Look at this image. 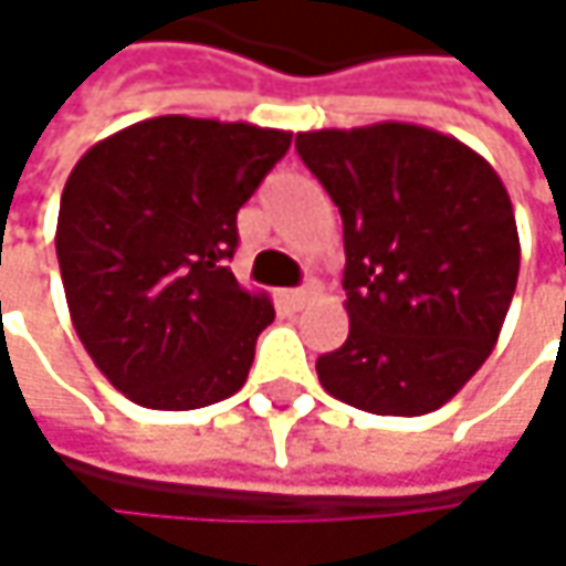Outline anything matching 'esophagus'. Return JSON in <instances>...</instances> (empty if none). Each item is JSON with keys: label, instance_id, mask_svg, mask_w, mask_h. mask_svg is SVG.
<instances>
[{"label": "esophagus", "instance_id": "obj_1", "mask_svg": "<svg viewBox=\"0 0 566 566\" xmlns=\"http://www.w3.org/2000/svg\"><path fill=\"white\" fill-rule=\"evenodd\" d=\"M317 294H321V284L307 282L304 287H294V291H287L284 297H287V304H291V307H304V304H307L311 297H317Z\"/></svg>", "mask_w": 566, "mask_h": 566}]
</instances>
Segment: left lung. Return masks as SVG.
<instances>
[{
	"mask_svg": "<svg viewBox=\"0 0 566 566\" xmlns=\"http://www.w3.org/2000/svg\"><path fill=\"white\" fill-rule=\"evenodd\" d=\"M344 219L350 334L317 357L347 406L422 416L489 360L517 284L509 189L485 157L419 124L294 137Z\"/></svg>",
	"mask_w": 566,
	"mask_h": 566,
	"instance_id": "1",
	"label": "left lung"
}]
</instances>
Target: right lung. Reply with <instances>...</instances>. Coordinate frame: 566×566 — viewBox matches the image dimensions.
<instances>
[{"label":"right lung","mask_w":566,"mask_h":566,"mask_svg":"<svg viewBox=\"0 0 566 566\" xmlns=\"http://www.w3.org/2000/svg\"><path fill=\"white\" fill-rule=\"evenodd\" d=\"M287 147V130L167 114L104 137L67 176L55 249L71 324L137 406L242 390L275 307L229 272L235 216Z\"/></svg>","instance_id":"right-lung-1"}]
</instances>
